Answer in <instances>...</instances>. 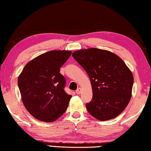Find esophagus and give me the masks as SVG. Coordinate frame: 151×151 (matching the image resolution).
Returning a JSON list of instances; mask_svg holds the SVG:
<instances>
[{
    "instance_id": "34e87169",
    "label": "esophagus",
    "mask_w": 151,
    "mask_h": 151,
    "mask_svg": "<svg viewBox=\"0 0 151 151\" xmlns=\"http://www.w3.org/2000/svg\"><path fill=\"white\" fill-rule=\"evenodd\" d=\"M81 92V89L80 88H78V90L76 91V93H77V94H80Z\"/></svg>"
}]
</instances>
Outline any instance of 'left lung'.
Segmentation results:
<instances>
[{"label": "left lung", "instance_id": "left-lung-1", "mask_svg": "<svg viewBox=\"0 0 151 151\" xmlns=\"http://www.w3.org/2000/svg\"><path fill=\"white\" fill-rule=\"evenodd\" d=\"M72 56L90 79L93 96L86 104L88 112L102 121L117 117L131 98L134 78L129 68L118 55L100 49L78 50Z\"/></svg>", "mask_w": 151, "mask_h": 151}]
</instances>
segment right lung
<instances>
[{
  "instance_id": "right-lung-1",
  "label": "right lung",
  "mask_w": 151,
  "mask_h": 151,
  "mask_svg": "<svg viewBox=\"0 0 151 151\" xmlns=\"http://www.w3.org/2000/svg\"><path fill=\"white\" fill-rule=\"evenodd\" d=\"M71 54L70 51H51L27 64L18 78L22 101L36 119L53 122L68 107L71 95L64 90L65 78L60 68Z\"/></svg>"
}]
</instances>
